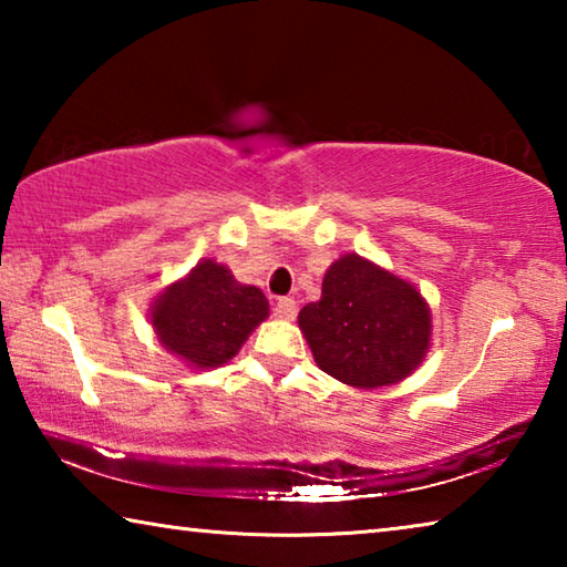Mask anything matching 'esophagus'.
<instances>
[{
  "label": "esophagus",
  "instance_id": "obj_1",
  "mask_svg": "<svg viewBox=\"0 0 567 567\" xmlns=\"http://www.w3.org/2000/svg\"><path fill=\"white\" fill-rule=\"evenodd\" d=\"M275 315L280 320H295L297 302L292 300V297H280V300H277V305H275Z\"/></svg>",
  "mask_w": 567,
  "mask_h": 567
}]
</instances>
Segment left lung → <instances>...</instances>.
<instances>
[{"label": "left lung", "mask_w": 567, "mask_h": 567, "mask_svg": "<svg viewBox=\"0 0 567 567\" xmlns=\"http://www.w3.org/2000/svg\"><path fill=\"white\" fill-rule=\"evenodd\" d=\"M297 324L322 372L358 390L398 385L415 372L433 340V312L412 282L348 252L322 280V297Z\"/></svg>", "instance_id": "8db88e82"}]
</instances>
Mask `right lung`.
Instances as JSON below:
<instances>
[{
	"instance_id": "obj_1",
	"label": "right lung",
	"mask_w": 567,
	"mask_h": 567,
	"mask_svg": "<svg viewBox=\"0 0 567 567\" xmlns=\"http://www.w3.org/2000/svg\"><path fill=\"white\" fill-rule=\"evenodd\" d=\"M267 315L270 302L260 287L237 282L215 260H199L150 305L159 344L192 370L223 368Z\"/></svg>"
}]
</instances>
